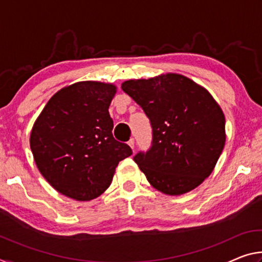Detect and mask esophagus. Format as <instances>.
Here are the masks:
<instances>
[{"label": "esophagus", "instance_id": "esophagus-1", "mask_svg": "<svg viewBox=\"0 0 262 262\" xmlns=\"http://www.w3.org/2000/svg\"><path fill=\"white\" fill-rule=\"evenodd\" d=\"M127 143H128V145H129V147H130L132 149H134V143H135V142H134V139H130L129 141L127 142Z\"/></svg>", "mask_w": 262, "mask_h": 262}]
</instances>
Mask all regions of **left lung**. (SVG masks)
Returning <instances> with one entry per match:
<instances>
[{"mask_svg":"<svg viewBox=\"0 0 262 262\" xmlns=\"http://www.w3.org/2000/svg\"><path fill=\"white\" fill-rule=\"evenodd\" d=\"M121 89L150 119L152 145L134 157L154 188L188 193L210 176L224 148L225 117L209 91L184 75L129 79Z\"/></svg>","mask_w":262,"mask_h":262,"instance_id":"obj_1","label":"left lung"}]
</instances>
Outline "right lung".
Returning <instances> with one entry per match:
<instances>
[{
	"instance_id": "1",
	"label": "right lung",
	"mask_w": 262,
	"mask_h": 262,
	"mask_svg": "<svg viewBox=\"0 0 262 262\" xmlns=\"http://www.w3.org/2000/svg\"><path fill=\"white\" fill-rule=\"evenodd\" d=\"M112 83L83 81L62 88L34 121L30 147L38 170L53 188L90 201L112 183L115 167L132 149L113 137L108 107Z\"/></svg>"
}]
</instances>
